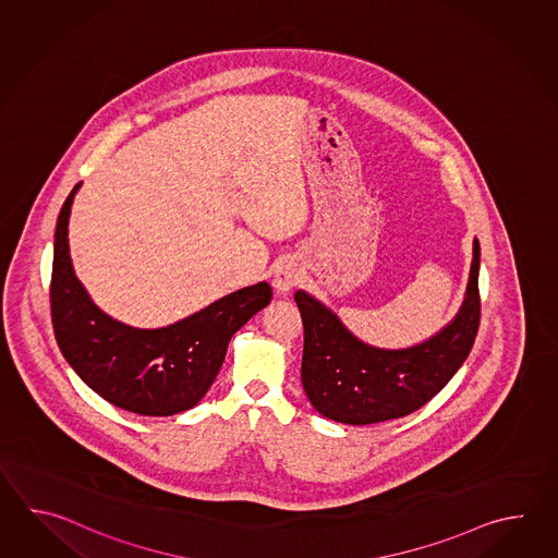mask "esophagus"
I'll use <instances>...</instances> for the list:
<instances>
[{"label":"esophagus","instance_id":"esophagus-1","mask_svg":"<svg viewBox=\"0 0 558 558\" xmlns=\"http://www.w3.org/2000/svg\"><path fill=\"white\" fill-rule=\"evenodd\" d=\"M301 281V271L295 263L284 262L277 271H275L274 287L277 295H287L295 284Z\"/></svg>","mask_w":558,"mask_h":558}]
</instances>
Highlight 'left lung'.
I'll list each match as a JSON object with an SVG mask.
<instances>
[{"instance_id": "1", "label": "left lung", "mask_w": 558, "mask_h": 558, "mask_svg": "<svg viewBox=\"0 0 558 558\" xmlns=\"http://www.w3.org/2000/svg\"><path fill=\"white\" fill-rule=\"evenodd\" d=\"M481 245L473 243V263L457 317L423 343L379 349L363 343L315 296L296 291L305 344L301 380L320 415L371 425L411 415L452 379L473 349L481 323L478 296Z\"/></svg>"}]
</instances>
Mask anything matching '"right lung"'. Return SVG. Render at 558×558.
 Masks as SVG:
<instances>
[{
    "mask_svg": "<svg viewBox=\"0 0 558 558\" xmlns=\"http://www.w3.org/2000/svg\"><path fill=\"white\" fill-rule=\"evenodd\" d=\"M82 183L61 207L51 269V323L65 361L99 397L145 416L178 415L199 403L226 361L231 337L271 303L269 283L251 284L185 319L137 329L95 305L73 274L68 223Z\"/></svg>",
    "mask_w": 558,
    "mask_h": 558,
    "instance_id": "1",
    "label": "right lung"
}]
</instances>
